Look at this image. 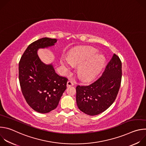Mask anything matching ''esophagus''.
Segmentation results:
<instances>
[{
  "label": "esophagus",
  "instance_id": "esophagus-1",
  "mask_svg": "<svg viewBox=\"0 0 146 146\" xmlns=\"http://www.w3.org/2000/svg\"><path fill=\"white\" fill-rule=\"evenodd\" d=\"M74 85V83L71 80H69L68 82H67V87H70V86H72Z\"/></svg>",
  "mask_w": 146,
  "mask_h": 146
}]
</instances>
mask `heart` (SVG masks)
<instances>
[{"mask_svg":"<svg viewBox=\"0 0 146 146\" xmlns=\"http://www.w3.org/2000/svg\"><path fill=\"white\" fill-rule=\"evenodd\" d=\"M96 52L91 47L78 48L70 53L69 58L62 57L60 65L66 73L70 72L72 65H80L77 70L79 77L83 80H91L99 73L105 62V57Z\"/></svg>","mask_w":146,"mask_h":146,"instance_id":"1","label":"heart"}]
</instances>
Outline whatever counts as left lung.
<instances>
[{
  "instance_id": "8db88e82",
  "label": "left lung",
  "mask_w": 146,
  "mask_h": 146,
  "mask_svg": "<svg viewBox=\"0 0 146 146\" xmlns=\"http://www.w3.org/2000/svg\"><path fill=\"white\" fill-rule=\"evenodd\" d=\"M121 77V62L114 54L100 77L89 85L77 86L76 103L78 109L89 115H96L106 110L117 97Z\"/></svg>"
}]
</instances>
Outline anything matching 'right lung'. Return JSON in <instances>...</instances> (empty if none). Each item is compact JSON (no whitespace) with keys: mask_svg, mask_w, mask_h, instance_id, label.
Returning <instances> with one entry per match:
<instances>
[{"mask_svg":"<svg viewBox=\"0 0 146 146\" xmlns=\"http://www.w3.org/2000/svg\"><path fill=\"white\" fill-rule=\"evenodd\" d=\"M57 39L40 38L31 43L19 63V80L23 94L29 106L40 113L56 108L66 89L68 79L59 76L52 64H46L37 54L38 49L55 46Z\"/></svg>","mask_w":146,"mask_h":146,"instance_id":"add662e5","label":"right lung"}]
</instances>
